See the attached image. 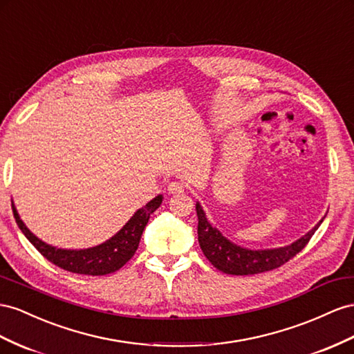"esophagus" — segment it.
Returning <instances> with one entry per match:
<instances>
[{"mask_svg":"<svg viewBox=\"0 0 354 354\" xmlns=\"http://www.w3.org/2000/svg\"><path fill=\"white\" fill-rule=\"evenodd\" d=\"M168 192L169 194H183L185 185L178 183V181H171V183L168 185Z\"/></svg>","mask_w":354,"mask_h":354,"instance_id":"1","label":"esophagus"}]
</instances>
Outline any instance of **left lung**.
Segmentation results:
<instances>
[{"label":"left lung","mask_w":354,"mask_h":354,"mask_svg":"<svg viewBox=\"0 0 354 354\" xmlns=\"http://www.w3.org/2000/svg\"><path fill=\"white\" fill-rule=\"evenodd\" d=\"M198 214V241L201 250L207 259L214 265V268L231 275H253L265 271L280 268L289 262L293 256L298 254L308 244L310 238L317 231L322 221L314 226L310 232L290 245L280 248H268V250H248L229 241L217 227L207 221L205 213L199 203H196Z\"/></svg>","instance_id":"8db88e82"}]
</instances>
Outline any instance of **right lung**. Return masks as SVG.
I'll return each mask as SVG.
<instances>
[{
	"mask_svg": "<svg viewBox=\"0 0 354 354\" xmlns=\"http://www.w3.org/2000/svg\"><path fill=\"white\" fill-rule=\"evenodd\" d=\"M160 204L162 195H158L145 207L137 209L136 214L128 221V223L116 235L111 236L110 240L100 245L83 248V250H65V248H56L53 245L46 244L25 226V223L17 214L15 204H12V208L19 229H21L24 235L30 240V243L47 261L65 271L75 274L106 275L120 270L133 256V253L137 252L140 238L149 222L150 214L156 212Z\"/></svg>",
	"mask_w": 354,
	"mask_h": 354,
	"instance_id": "add662e5",
	"label": "right lung"
}]
</instances>
